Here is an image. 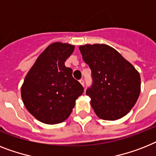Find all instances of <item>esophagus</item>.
Returning <instances> with one entry per match:
<instances>
[{"label":"esophagus","mask_w":156,"mask_h":156,"mask_svg":"<svg viewBox=\"0 0 156 156\" xmlns=\"http://www.w3.org/2000/svg\"><path fill=\"white\" fill-rule=\"evenodd\" d=\"M79 82H80L81 84L82 85V86H83V87H84V85H85V82H84V79H80V80H79Z\"/></svg>","instance_id":"34e87169"}]
</instances>
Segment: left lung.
Segmentation results:
<instances>
[{
  "label": "left lung",
  "instance_id": "obj_1",
  "mask_svg": "<svg viewBox=\"0 0 156 156\" xmlns=\"http://www.w3.org/2000/svg\"><path fill=\"white\" fill-rule=\"evenodd\" d=\"M93 82L86 91L98 118L116 120L129 113L140 94V75L121 54L104 44L80 45Z\"/></svg>",
  "mask_w": 156,
  "mask_h": 156
}]
</instances>
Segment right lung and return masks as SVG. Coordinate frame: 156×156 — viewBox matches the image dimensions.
<instances>
[{"label": "right lung", "instance_id": "add662e5", "mask_svg": "<svg viewBox=\"0 0 156 156\" xmlns=\"http://www.w3.org/2000/svg\"><path fill=\"white\" fill-rule=\"evenodd\" d=\"M74 45L62 42L49 45L28 72L21 87L24 105L33 116L46 124L62 122L71 114L83 87L72 76L65 62Z\"/></svg>", "mask_w": 156, "mask_h": 156}]
</instances>
